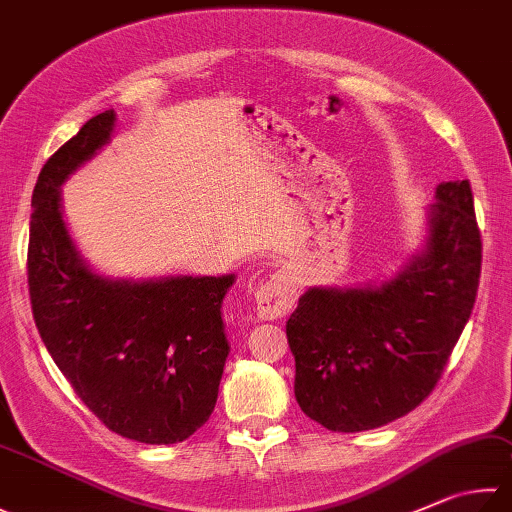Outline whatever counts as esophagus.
I'll return each mask as SVG.
<instances>
[{"instance_id": "1", "label": "esophagus", "mask_w": 512, "mask_h": 512, "mask_svg": "<svg viewBox=\"0 0 512 512\" xmlns=\"http://www.w3.org/2000/svg\"><path fill=\"white\" fill-rule=\"evenodd\" d=\"M294 301V285L283 274H272L254 292L256 316L260 321H274V318L289 314L294 307Z\"/></svg>"}]
</instances>
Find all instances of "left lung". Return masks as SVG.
<instances>
[{
  "instance_id": "left-lung-1",
  "label": "left lung",
  "mask_w": 512,
  "mask_h": 512,
  "mask_svg": "<svg viewBox=\"0 0 512 512\" xmlns=\"http://www.w3.org/2000/svg\"><path fill=\"white\" fill-rule=\"evenodd\" d=\"M435 198L426 245L392 281L312 287L289 316L296 401L327 430H372L417 408L464 332L481 274L470 182H441Z\"/></svg>"
}]
</instances>
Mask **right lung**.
Returning <instances> with one entry per match:
<instances>
[{
    "mask_svg": "<svg viewBox=\"0 0 512 512\" xmlns=\"http://www.w3.org/2000/svg\"><path fill=\"white\" fill-rule=\"evenodd\" d=\"M113 109L62 144L33 189L28 292L48 354L106 428L178 443L209 419L229 354L223 298L236 276L124 281L95 274L75 249L60 187L111 140Z\"/></svg>",
    "mask_w": 512,
    "mask_h": 512,
    "instance_id": "right-lung-1",
    "label": "right lung"
}]
</instances>
